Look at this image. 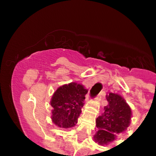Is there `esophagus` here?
<instances>
[{
    "label": "esophagus",
    "mask_w": 156,
    "mask_h": 156,
    "mask_svg": "<svg viewBox=\"0 0 156 156\" xmlns=\"http://www.w3.org/2000/svg\"><path fill=\"white\" fill-rule=\"evenodd\" d=\"M103 93H105V92H102V93H100V94H99L98 95L97 97L95 98V100L98 101H100L101 100V97H102L101 95H102Z\"/></svg>",
    "instance_id": "1"
}]
</instances>
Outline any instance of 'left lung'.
Segmentation results:
<instances>
[{"instance_id":"left-lung-1","label":"left lung","mask_w":156,"mask_h":156,"mask_svg":"<svg viewBox=\"0 0 156 156\" xmlns=\"http://www.w3.org/2000/svg\"><path fill=\"white\" fill-rule=\"evenodd\" d=\"M106 98L108 105L105 106V112L97 118L98 130L94 137L95 142L101 145L113 141L116 136L124 132L129 126L132 115L129 106L120 95L109 93Z\"/></svg>"}]
</instances>
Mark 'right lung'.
Wrapping results in <instances>:
<instances>
[{"label":"right lung","mask_w":156,"mask_h":156,"mask_svg":"<svg viewBox=\"0 0 156 156\" xmlns=\"http://www.w3.org/2000/svg\"><path fill=\"white\" fill-rule=\"evenodd\" d=\"M87 90L83 85L70 83L59 87L51 98V119L62 128L73 127L77 123Z\"/></svg>","instance_id":"add662e5"}]
</instances>
